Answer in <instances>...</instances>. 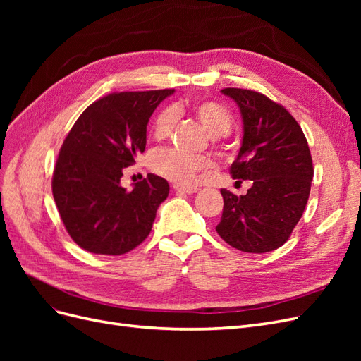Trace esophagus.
<instances>
[{
  "label": "esophagus",
  "instance_id": "1",
  "mask_svg": "<svg viewBox=\"0 0 361 361\" xmlns=\"http://www.w3.org/2000/svg\"><path fill=\"white\" fill-rule=\"evenodd\" d=\"M173 188L176 192H182V194H194L199 191L197 187H191V185H180V183L173 185Z\"/></svg>",
  "mask_w": 361,
  "mask_h": 361
}]
</instances>
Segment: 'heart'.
<instances>
[{"label": "heart", "instance_id": "1", "mask_svg": "<svg viewBox=\"0 0 361 361\" xmlns=\"http://www.w3.org/2000/svg\"><path fill=\"white\" fill-rule=\"evenodd\" d=\"M191 114L206 128L214 140L226 137L232 130L233 116L227 108L215 101H202L191 106ZM178 110L174 106H167L158 113L154 122V137L164 140L171 135L174 126L178 123ZM150 170L158 176L178 183H192L202 173L214 169V162L206 157H190L182 152L164 147L152 152L149 158Z\"/></svg>", "mask_w": 361, "mask_h": 361}]
</instances>
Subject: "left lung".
Segmentation results:
<instances>
[{
    "mask_svg": "<svg viewBox=\"0 0 361 361\" xmlns=\"http://www.w3.org/2000/svg\"><path fill=\"white\" fill-rule=\"evenodd\" d=\"M243 116L244 135L231 166L236 183L251 180L245 195L221 190L223 241L245 253H268L285 244L309 200L313 164L307 140L285 106L247 89H223Z\"/></svg>",
    "mask_w": 361,
    "mask_h": 361,
    "instance_id": "left-lung-1",
    "label": "left lung"
}]
</instances>
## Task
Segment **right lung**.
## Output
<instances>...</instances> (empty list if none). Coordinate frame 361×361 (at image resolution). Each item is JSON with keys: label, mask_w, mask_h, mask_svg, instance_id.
Returning a JSON list of instances; mask_svg holds the SVG:
<instances>
[{"label": "right lung", "mask_w": 361, "mask_h": 361, "mask_svg": "<svg viewBox=\"0 0 361 361\" xmlns=\"http://www.w3.org/2000/svg\"><path fill=\"white\" fill-rule=\"evenodd\" d=\"M173 92L108 94L85 108L63 141L52 195L68 233L85 251L120 256L149 236L169 182L150 173L126 190L120 179L146 149L152 113Z\"/></svg>", "instance_id": "add662e5"}]
</instances>
